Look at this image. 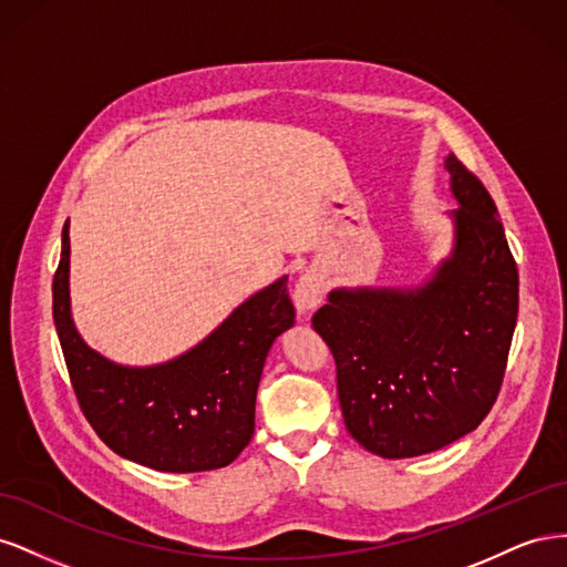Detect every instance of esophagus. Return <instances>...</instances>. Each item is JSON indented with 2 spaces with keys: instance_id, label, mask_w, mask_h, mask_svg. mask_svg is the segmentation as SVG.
Masks as SVG:
<instances>
[{
  "instance_id": "esophagus-1",
  "label": "esophagus",
  "mask_w": 567,
  "mask_h": 567,
  "mask_svg": "<svg viewBox=\"0 0 567 567\" xmlns=\"http://www.w3.org/2000/svg\"><path fill=\"white\" fill-rule=\"evenodd\" d=\"M323 293H326V281L319 271L307 269L305 274H300V279L296 281V290H293V302H296L298 315H302V317L312 315L323 302Z\"/></svg>"
}]
</instances>
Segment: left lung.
I'll return each instance as SVG.
<instances>
[{
  "instance_id": "1",
  "label": "left lung",
  "mask_w": 567,
  "mask_h": 567,
  "mask_svg": "<svg viewBox=\"0 0 567 567\" xmlns=\"http://www.w3.org/2000/svg\"><path fill=\"white\" fill-rule=\"evenodd\" d=\"M452 252L419 286L333 288L312 317L336 359L348 433L409 458L475 431L499 394L518 319V267L487 188L450 153Z\"/></svg>"
}]
</instances>
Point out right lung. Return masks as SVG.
Masks as SVG:
<instances>
[{
	"mask_svg": "<svg viewBox=\"0 0 567 567\" xmlns=\"http://www.w3.org/2000/svg\"><path fill=\"white\" fill-rule=\"evenodd\" d=\"M61 234L54 323L82 414L123 458L163 473L215 471L241 454L255 431V398L267 354L296 323L281 277L244 300L175 359L125 367L92 350L71 312V236Z\"/></svg>",
	"mask_w": 567,
	"mask_h": 567,
	"instance_id": "add662e5",
	"label": "right lung"
}]
</instances>
